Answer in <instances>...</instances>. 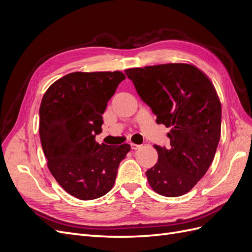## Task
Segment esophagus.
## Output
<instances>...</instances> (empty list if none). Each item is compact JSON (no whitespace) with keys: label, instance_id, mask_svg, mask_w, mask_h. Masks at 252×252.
Listing matches in <instances>:
<instances>
[{"label":"esophagus","instance_id":"obj_1","mask_svg":"<svg viewBox=\"0 0 252 252\" xmlns=\"http://www.w3.org/2000/svg\"><path fill=\"white\" fill-rule=\"evenodd\" d=\"M130 146L132 149L136 150V149H140L142 147V145H139V144H134V143H130Z\"/></svg>","mask_w":252,"mask_h":252}]
</instances>
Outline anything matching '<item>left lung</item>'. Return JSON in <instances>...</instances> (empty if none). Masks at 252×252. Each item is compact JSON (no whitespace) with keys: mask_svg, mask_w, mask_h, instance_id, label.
Masks as SVG:
<instances>
[{"mask_svg":"<svg viewBox=\"0 0 252 252\" xmlns=\"http://www.w3.org/2000/svg\"><path fill=\"white\" fill-rule=\"evenodd\" d=\"M125 73L157 123L170 128V147L155 145L158 158L146 171L149 185L164 196L187 193L207 172L219 145L222 108L215 86L199 68L184 63L130 68Z\"/></svg>","mask_w":252,"mask_h":252,"instance_id":"1","label":"left lung"}]
</instances>
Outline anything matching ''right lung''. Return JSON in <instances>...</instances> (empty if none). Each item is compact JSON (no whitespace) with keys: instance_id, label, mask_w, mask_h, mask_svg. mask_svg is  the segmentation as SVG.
I'll return each instance as SVG.
<instances>
[{"instance_id":"right-lung-1","label":"right lung","mask_w":252,"mask_h":252,"mask_svg":"<svg viewBox=\"0 0 252 252\" xmlns=\"http://www.w3.org/2000/svg\"><path fill=\"white\" fill-rule=\"evenodd\" d=\"M121 71L72 72L56 81L40 106V139L47 166L66 192L89 201L105 195L116 182L119 165L130 145H100L107 103Z\"/></svg>"}]
</instances>
